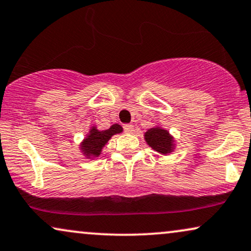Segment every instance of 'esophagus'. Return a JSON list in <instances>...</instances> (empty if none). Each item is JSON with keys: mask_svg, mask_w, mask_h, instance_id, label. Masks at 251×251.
<instances>
[{"mask_svg": "<svg viewBox=\"0 0 251 251\" xmlns=\"http://www.w3.org/2000/svg\"><path fill=\"white\" fill-rule=\"evenodd\" d=\"M123 130H125L126 132L131 133V132H133V126L132 125H125L123 126Z\"/></svg>", "mask_w": 251, "mask_h": 251, "instance_id": "1", "label": "esophagus"}]
</instances>
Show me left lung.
<instances>
[{"instance_id":"left-lung-1","label":"left lung","mask_w":251,"mask_h":251,"mask_svg":"<svg viewBox=\"0 0 251 251\" xmlns=\"http://www.w3.org/2000/svg\"><path fill=\"white\" fill-rule=\"evenodd\" d=\"M148 144L160 153H168L173 148V139L166 130L160 128H151L145 133Z\"/></svg>"}]
</instances>
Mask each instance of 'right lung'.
Segmentation results:
<instances>
[{"label":"right lung","instance_id":"1","mask_svg":"<svg viewBox=\"0 0 251 251\" xmlns=\"http://www.w3.org/2000/svg\"><path fill=\"white\" fill-rule=\"evenodd\" d=\"M122 131V126L119 125H113L109 129L99 131L96 128L91 130L90 136L83 143V151L87 155H94L98 157L101 152L103 145L108 142V139L115 133Z\"/></svg>","mask_w":251,"mask_h":251}]
</instances>
